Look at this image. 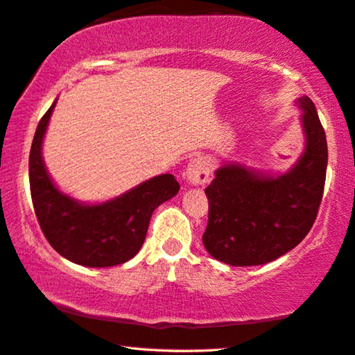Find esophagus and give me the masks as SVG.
I'll use <instances>...</instances> for the list:
<instances>
[{"mask_svg":"<svg viewBox=\"0 0 355 355\" xmlns=\"http://www.w3.org/2000/svg\"><path fill=\"white\" fill-rule=\"evenodd\" d=\"M184 178L193 187H204L210 178V164L205 157H194L189 161Z\"/></svg>","mask_w":355,"mask_h":355,"instance_id":"34e87169","label":"esophagus"}]
</instances>
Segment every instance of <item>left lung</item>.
Here are the masks:
<instances>
[{
  "instance_id": "8db88e82",
  "label": "left lung",
  "mask_w": 355,
  "mask_h": 355,
  "mask_svg": "<svg viewBox=\"0 0 355 355\" xmlns=\"http://www.w3.org/2000/svg\"><path fill=\"white\" fill-rule=\"evenodd\" d=\"M306 148L287 173L269 177L226 164L205 188L209 221L202 236L215 260L231 266L269 263L304 239L322 202L327 175L325 130L313 100L301 97Z\"/></svg>"
}]
</instances>
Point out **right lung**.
<instances>
[{
  "mask_svg": "<svg viewBox=\"0 0 355 355\" xmlns=\"http://www.w3.org/2000/svg\"><path fill=\"white\" fill-rule=\"evenodd\" d=\"M55 103L36 127L28 161L31 200L41 231L57 253L81 266L108 268L129 261L144 245L153 211L173 198L180 184L171 173H162L119 198L94 205L60 193L41 156Z\"/></svg>",
  "mask_w": 355,
  "mask_h": 355,
  "instance_id": "obj_1",
  "label": "right lung"
}]
</instances>
